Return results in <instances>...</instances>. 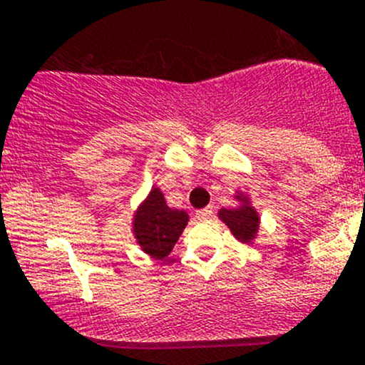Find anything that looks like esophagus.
<instances>
[{
    "label": "esophagus",
    "instance_id": "obj_1",
    "mask_svg": "<svg viewBox=\"0 0 365 365\" xmlns=\"http://www.w3.org/2000/svg\"><path fill=\"white\" fill-rule=\"evenodd\" d=\"M212 216V209L211 207H204V209H198L197 211V218L198 220H207Z\"/></svg>",
    "mask_w": 365,
    "mask_h": 365
}]
</instances>
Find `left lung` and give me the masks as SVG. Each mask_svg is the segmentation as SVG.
I'll return each instance as SVG.
<instances>
[{"label":"left lung","mask_w":365,"mask_h":365,"mask_svg":"<svg viewBox=\"0 0 365 365\" xmlns=\"http://www.w3.org/2000/svg\"><path fill=\"white\" fill-rule=\"evenodd\" d=\"M240 198V197H237ZM220 220L227 223L230 232L243 243H248L255 237L259 229V216L250 205H241L237 209H220Z\"/></svg>","instance_id":"8db88e82"}]
</instances>
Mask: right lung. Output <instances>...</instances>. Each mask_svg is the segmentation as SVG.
I'll return each mask as SVG.
<instances>
[{
  "mask_svg": "<svg viewBox=\"0 0 365 365\" xmlns=\"http://www.w3.org/2000/svg\"><path fill=\"white\" fill-rule=\"evenodd\" d=\"M186 223V212L168 207L163 193L154 187L136 211L133 230L147 254L156 259H165L178 243Z\"/></svg>",
  "mask_w": 365,
  "mask_h": 365,
  "instance_id": "1",
  "label": "right lung"
}]
</instances>
